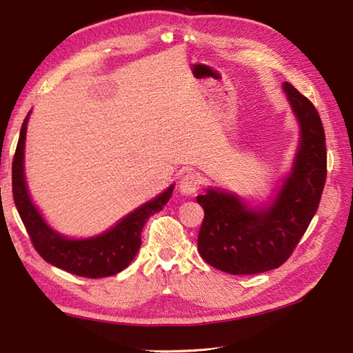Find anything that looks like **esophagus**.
Masks as SVG:
<instances>
[{
  "mask_svg": "<svg viewBox=\"0 0 353 353\" xmlns=\"http://www.w3.org/2000/svg\"><path fill=\"white\" fill-rule=\"evenodd\" d=\"M200 177L196 172H188V174L182 176L181 181H179V191H181L183 196H194L200 188Z\"/></svg>",
  "mask_w": 353,
  "mask_h": 353,
  "instance_id": "obj_1",
  "label": "esophagus"
}]
</instances>
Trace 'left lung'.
<instances>
[{
    "label": "left lung",
    "mask_w": 353,
    "mask_h": 353,
    "mask_svg": "<svg viewBox=\"0 0 353 353\" xmlns=\"http://www.w3.org/2000/svg\"><path fill=\"white\" fill-rule=\"evenodd\" d=\"M299 124L291 168L265 203L252 206L238 194L206 188L197 196L205 219L199 252L229 274H256L281 267L308 229L326 182V139L314 104L290 83L282 85Z\"/></svg>",
    "instance_id": "1"
}]
</instances>
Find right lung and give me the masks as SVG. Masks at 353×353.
I'll return each instance as SVG.
<instances>
[{
    "instance_id": "1",
    "label": "right lung",
    "mask_w": 353,
    "mask_h": 353,
    "mask_svg": "<svg viewBox=\"0 0 353 353\" xmlns=\"http://www.w3.org/2000/svg\"><path fill=\"white\" fill-rule=\"evenodd\" d=\"M28 112L21 127L19 141L12 165L13 200L22 223L28 232L36 252L51 265L65 272L99 279L114 276L129 267L141 247V232L147 220L168 203L174 191V183L152 200L145 201L132 212L124 215L114 226L99 235L88 238H71L51 228L34 205L26 181V137Z\"/></svg>"
}]
</instances>
